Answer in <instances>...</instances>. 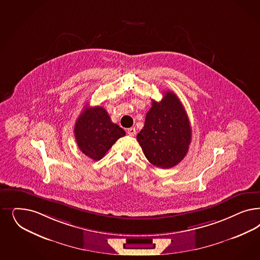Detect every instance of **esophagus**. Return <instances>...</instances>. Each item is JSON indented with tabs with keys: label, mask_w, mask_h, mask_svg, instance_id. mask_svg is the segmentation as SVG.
<instances>
[{
	"label": "esophagus",
	"mask_w": 260,
	"mask_h": 260,
	"mask_svg": "<svg viewBox=\"0 0 260 260\" xmlns=\"http://www.w3.org/2000/svg\"><path fill=\"white\" fill-rule=\"evenodd\" d=\"M127 134L129 135V136H131V137H134L135 135H136V129L135 128H129L128 130H127Z\"/></svg>",
	"instance_id": "obj_1"
}]
</instances>
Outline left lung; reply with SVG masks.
I'll use <instances>...</instances> for the list:
<instances>
[{"label":"left lung","mask_w":260,"mask_h":260,"mask_svg":"<svg viewBox=\"0 0 260 260\" xmlns=\"http://www.w3.org/2000/svg\"><path fill=\"white\" fill-rule=\"evenodd\" d=\"M137 141L146 159L157 168H173L184 159L191 141V127L174 92H164L159 102L152 101Z\"/></svg>","instance_id":"1"}]
</instances>
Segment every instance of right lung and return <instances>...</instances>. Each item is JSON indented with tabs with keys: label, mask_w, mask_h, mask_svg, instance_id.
<instances>
[{
	"label": "right lung",
	"mask_w": 260,
	"mask_h": 260,
	"mask_svg": "<svg viewBox=\"0 0 260 260\" xmlns=\"http://www.w3.org/2000/svg\"><path fill=\"white\" fill-rule=\"evenodd\" d=\"M125 131L111 121L108 113L101 106L89 107L78 117L75 137L80 151L93 160H100Z\"/></svg>",
	"instance_id": "obj_1"
}]
</instances>
